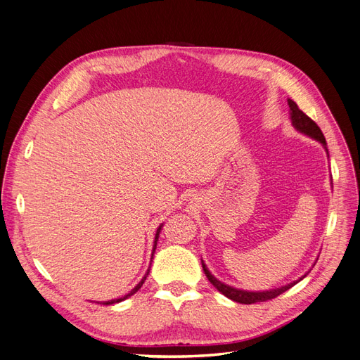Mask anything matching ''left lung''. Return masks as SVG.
I'll list each match as a JSON object with an SVG mask.
<instances>
[{
    "instance_id": "1",
    "label": "left lung",
    "mask_w": 360,
    "mask_h": 360,
    "mask_svg": "<svg viewBox=\"0 0 360 360\" xmlns=\"http://www.w3.org/2000/svg\"><path fill=\"white\" fill-rule=\"evenodd\" d=\"M287 102H288V106H290V118H291V124L294 126V129H296L297 132H300L303 135H307V136H309V138H312L315 141H319V143L324 147L326 153H328V158H329V151H328V144H326V138H324L323 132L320 130V127L317 126V123L312 122V120L307 114H304L303 111H300L296 102L291 101V99H288ZM201 264H202V270H204L207 279L212 282V285L217 291L222 292L224 296L228 297V299H231V300H234L237 303H245V304L257 303V302H266V300H270V299H275V297L279 296V294L290 290L292 285H296L297 282H300L304 276L309 274V271H308L307 275H303L297 281H292V282H290V284L278 287V288H271V290H266V291H248V290H240V288H236V287H231V285H226L225 282L219 281V279L214 278L212 275V271L207 269V266H205V263H204L202 259H201Z\"/></svg>"
}]
</instances>
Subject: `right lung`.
I'll return each mask as SVG.
<instances>
[{
  "mask_svg": "<svg viewBox=\"0 0 360 360\" xmlns=\"http://www.w3.org/2000/svg\"><path fill=\"white\" fill-rule=\"evenodd\" d=\"M162 226H163V224L162 225H159V228H158V231H156V236H155V242H153V252H151V257L155 255V250H156V246H158V240H159V234H160V231H162ZM151 266V264H150ZM148 274H150V269L146 271V275H144V278L141 279L138 284L135 285V288H132L130 290V292H127V294H124L123 297H120V299H112V300H108V302H103V304H114V303H118V302H123V300H126L127 297H130V296H134V294L143 287V284H144V281L147 279V276H148Z\"/></svg>",
  "mask_w": 360,
  "mask_h": 360,
  "instance_id": "obj_1",
  "label": "right lung"
}]
</instances>
